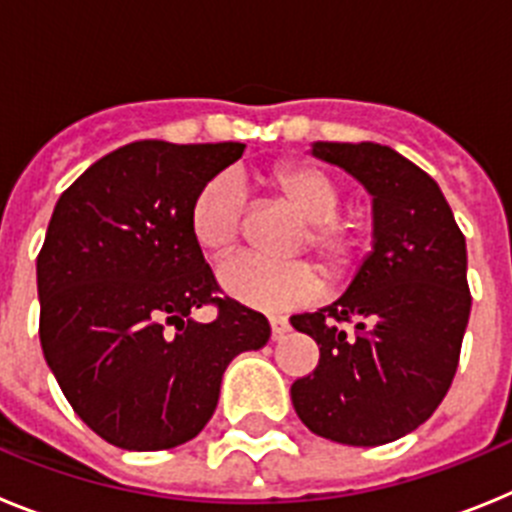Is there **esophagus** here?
Masks as SVG:
<instances>
[{
  "label": "esophagus",
  "instance_id": "esophagus-1",
  "mask_svg": "<svg viewBox=\"0 0 512 512\" xmlns=\"http://www.w3.org/2000/svg\"><path fill=\"white\" fill-rule=\"evenodd\" d=\"M269 325H271V341H282L284 333H289V323L287 318H282V315H271Z\"/></svg>",
  "mask_w": 512,
  "mask_h": 512
}]
</instances>
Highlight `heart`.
<instances>
[{
  "label": "heart",
  "instance_id": "heart-1",
  "mask_svg": "<svg viewBox=\"0 0 512 512\" xmlns=\"http://www.w3.org/2000/svg\"><path fill=\"white\" fill-rule=\"evenodd\" d=\"M271 192L307 220L305 243L318 253L333 277H351L369 246V223L361 215L341 217L343 189L336 176L320 166L282 164L269 174ZM243 220V187L233 174L207 179L189 207L194 243L210 256L228 251ZM217 284L225 295L256 310H289L320 295V274L310 261H266L238 253L217 266Z\"/></svg>",
  "mask_w": 512,
  "mask_h": 512
}]
</instances>
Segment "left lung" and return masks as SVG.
<instances>
[{
	"label": "left lung",
	"instance_id": "obj_1",
	"mask_svg": "<svg viewBox=\"0 0 512 512\" xmlns=\"http://www.w3.org/2000/svg\"><path fill=\"white\" fill-rule=\"evenodd\" d=\"M372 194V251L333 305L289 323L320 346L292 405L318 436L382 446L431 418L451 387L472 297L467 241L423 169L379 143H312Z\"/></svg>",
	"mask_w": 512,
	"mask_h": 512
}]
</instances>
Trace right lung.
I'll return each instance as SVG.
<instances>
[{"label":"right lung","mask_w":512,"mask_h":512,"mask_svg":"<svg viewBox=\"0 0 512 512\" xmlns=\"http://www.w3.org/2000/svg\"><path fill=\"white\" fill-rule=\"evenodd\" d=\"M243 143L135 140L58 197L38 253L40 346L74 413L128 451L187 443L217 408L230 361L266 346L269 320L230 297L189 230L207 179ZM215 304L197 324L192 309Z\"/></svg>","instance_id":"1"}]
</instances>
